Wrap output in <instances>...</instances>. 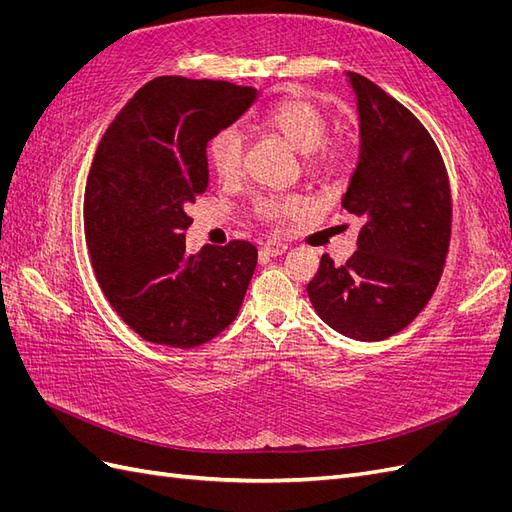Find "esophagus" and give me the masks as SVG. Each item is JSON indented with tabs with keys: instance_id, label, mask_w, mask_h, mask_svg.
Masks as SVG:
<instances>
[{
	"instance_id": "34e87169",
	"label": "esophagus",
	"mask_w": 512,
	"mask_h": 512,
	"mask_svg": "<svg viewBox=\"0 0 512 512\" xmlns=\"http://www.w3.org/2000/svg\"><path fill=\"white\" fill-rule=\"evenodd\" d=\"M288 250V245L286 243H282V241H275V239H269V241H265L262 243V247H260V254L262 256H282L284 252Z\"/></svg>"
}]
</instances>
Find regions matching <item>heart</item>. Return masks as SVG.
<instances>
[{"mask_svg":"<svg viewBox=\"0 0 512 512\" xmlns=\"http://www.w3.org/2000/svg\"><path fill=\"white\" fill-rule=\"evenodd\" d=\"M260 126L301 153L305 173L320 175L339 160V147L327 138V117L320 108L301 98L282 100L269 106L260 117ZM209 164L222 181H235L243 164V136L237 128H224L209 141ZM299 207L290 196H258L254 211L265 220L282 218Z\"/></svg>","mask_w":512,"mask_h":512,"instance_id":"b5f03b06","label":"heart"}]
</instances>
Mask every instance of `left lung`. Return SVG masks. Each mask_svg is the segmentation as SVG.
<instances>
[{
	"mask_svg": "<svg viewBox=\"0 0 512 512\" xmlns=\"http://www.w3.org/2000/svg\"><path fill=\"white\" fill-rule=\"evenodd\" d=\"M359 113V162L342 207L361 220L356 252L324 254L307 284L316 314L356 342H380L418 316L451 241V190L436 143L406 106L346 72Z\"/></svg>",
	"mask_w": 512,
	"mask_h": 512,
	"instance_id": "8db88e82",
	"label": "left lung"
}]
</instances>
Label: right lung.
Returning <instances> with one entry per match:
<instances>
[{
	"instance_id": "obj_1",
	"label": "right lung",
	"mask_w": 512,
	"mask_h": 512,
	"mask_svg": "<svg viewBox=\"0 0 512 512\" xmlns=\"http://www.w3.org/2000/svg\"><path fill=\"white\" fill-rule=\"evenodd\" d=\"M258 98L254 87L158 76L98 145L85 239L108 303L151 344L194 348L239 314L258 252L247 241L185 254V207L209 185L207 143Z\"/></svg>"
}]
</instances>
